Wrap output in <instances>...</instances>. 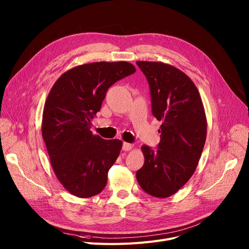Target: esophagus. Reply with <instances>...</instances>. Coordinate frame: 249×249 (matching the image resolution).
<instances>
[{
  "label": "esophagus",
  "mask_w": 249,
  "mask_h": 249,
  "mask_svg": "<svg viewBox=\"0 0 249 249\" xmlns=\"http://www.w3.org/2000/svg\"><path fill=\"white\" fill-rule=\"evenodd\" d=\"M133 147H134V145L131 144V143L124 142V144H123V150L125 151V152H127V151H130L131 149H133Z\"/></svg>",
  "instance_id": "1"
}]
</instances>
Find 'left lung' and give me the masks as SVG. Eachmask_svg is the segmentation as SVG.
<instances>
[{
	"label": "left lung",
	"mask_w": 249,
	"mask_h": 249,
	"mask_svg": "<svg viewBox=\"0 0 249 249\" xmlns=\"http://www.w3.org/2000/svg\"><path fill=\"white\" fill-rule=\"evenodd\" d=\"M147 77L152 111L162 122L158 150L142 145L144 164L137 180L145 193L167 198L194 174L205 144L207 120L196 85L180 69L164 62L137 61Z\"/></svg>",
	"instance_id": "obj_1"
}]
</instances>
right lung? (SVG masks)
<instances>
[{"mask_svg":"<svg viewBox=\"0 0 249 249\" xmlns=\"http://www.w3.org/2000/svg\"><path fill=\"white\" fill-rule=\"evenodd\" d=\"M135 72L125 61L92 62L67 70L53 84L44 105L42 137L56 177L70 194L89 198L105 189L123 142L93 135L91 122L109 87Z\"/></svg>","mask_w":249,"mask_h":249,"instance_id":"1","label":"right lung"}]
</instances>
